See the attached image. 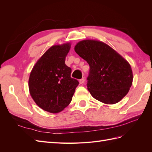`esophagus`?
<instances>
[{
    "instance_id": "esophagus-1",
    "label": "esophagus",
    "mask_w": 152,
    "mask_h": 152,
    "mask_svg": "<svg viewBox=\"0 0 152 152\" xmlns=\"http://www.w3.org/2000/svg\"><path fill=\"white\" fill-rule=\"evenodd\" d=\"M84 82H85V79H84V78H83V79H80V80H79V83H80V84H83Z\"/></svg>"
}]
</instances>
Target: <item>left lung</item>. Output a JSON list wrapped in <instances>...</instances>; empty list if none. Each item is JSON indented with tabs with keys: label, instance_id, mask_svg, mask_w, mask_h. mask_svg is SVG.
<instances>
[{
	"label": "left lung",
	"instance_id": "obj_1",
	"mask_svg": "<svg viewBox=\"0 0 152 152\" xmlns=\"http://www.w3.org/2000/svg\"><path fill=\"white\" fill-rule=\"evenodd\" d=\"M74 49L90 66L87 87L91 96L105 104L120 102L132 84L130 64L108 45L99 40L80 41Z\"/></svg>",
	"mask_w": 152,
	"mask_h": 152
}]
</instances>
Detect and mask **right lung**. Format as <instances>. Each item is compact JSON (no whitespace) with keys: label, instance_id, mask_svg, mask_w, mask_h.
Listing matches in <instances>:
<instances>
[{"label":"right lung","instance_id":"obj_1","mask_svg":"<svg viewBox=\"0 0 152 152\" xmlns=\"http://www.w3.org/2000/svg\"><path fill=\"white\" fill-rule=\"evenodd\" d=\"M71 44L54 45L46 50L31 71L28 87L35 103L42 110L56 113L70 104L79 85L65 65Z\"/></svg>","mask_w":152,"mask_h":152}]
</instances>
